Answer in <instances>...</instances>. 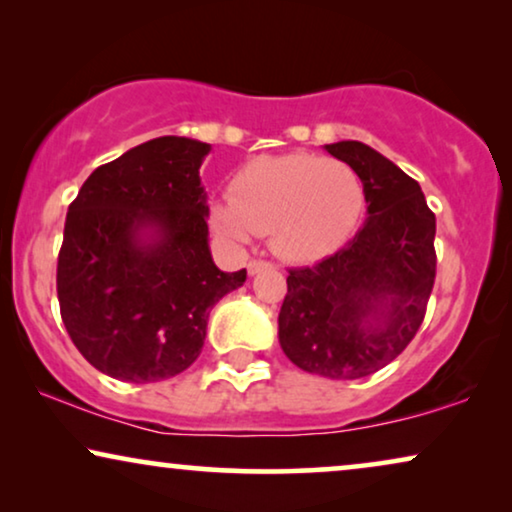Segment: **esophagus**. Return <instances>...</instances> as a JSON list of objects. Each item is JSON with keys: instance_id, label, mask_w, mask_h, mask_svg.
Listing matches in <instances>:
<instances>
[{"instance_id": "esophagus-1", "label": "esophagus", "mask_w": 512, "mask_h": 512, "mask_svg": "<svg viewBox=\"0 0 512 512\" xmlns=\"http://www.w3.org/2000/svg\"><path fill=\"white\" fill-rule=\"evenodd\" d=\"M270 268H275V265L268 263V261H251V263L247 265L249 275H258V272H261V270H270Z\"/></svg>"}]
</instances>
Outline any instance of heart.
Here are the masks:
<instances>
[{
    "instance_id": "obj_1",
    "label": "heart",
    "mask_w": 512,
    "mask_h": 512,
    "mask_svg": "<svg viewBox=\"0 0 512 512\" xmlns=\"http://www.w3.org/2000/svg\"><path fill=\"white\" fill-rule=\"evenodd\" d=\"M363 202L359 174L345 160L256 156L233 174L228 200L212 205V226L233 242L270 233L272 249L286 261L314 263L349 240Z\"/></svg>"
}]
</instances>
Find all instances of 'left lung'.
I'll return each instance as SVG.
<instances>
[{"label": "left lung", "mask_w": 512, "mask_h": 512, "mask_svg": "<svg viewBox=\"0 0 512 512\" xmlns=\"http://www.w3.org/2000/svg\"><path fill=\"white\" fill-rule=\"evenodd\" d=\"M359 174L368 219L340 251L293 268L279 345L307 373L359 380L410 345L436 282V214L412 177L361 142L326 144Z\"/></svg>", "instance_id": "8db88e82"}]
</instances>
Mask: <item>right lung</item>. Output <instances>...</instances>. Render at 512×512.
Returning <instances> with one entry per match:
<instances>
[{
    "instance_id": "obj_1",
    "label": "right lung",
    "mask_w": 512,
    "mask_h": 512,
    "mask_svg": "<svg viewBox=\"0 0 512 512\" xmlns=\"http://www.w3.org/2000/svg\"><path fill=\"white\" fill-rule=\"evenodd\" d=\"M212 146L158 137L100 165L69 205L58 300L90 366L123 382H158L202 352L209 310L244 284L209 251L200 165Z\"/></svg>"
}]
</instances>
